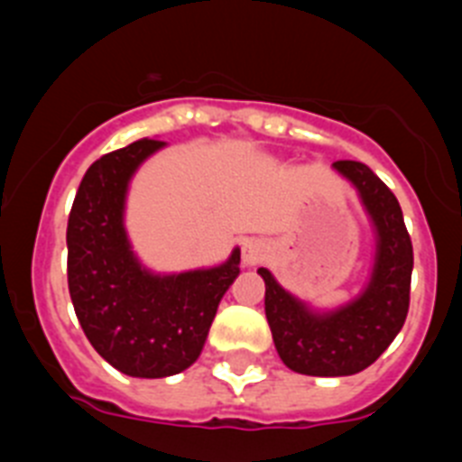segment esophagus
<instances>
[{
	"instance_id": "obj_1",
	"label": "esophagus",
	"mask_w": 462,
	"mask_h": 462,
	"mask_svg": "<svg viewBox=\"0 0 462 462\" xmlns=\"http://www.w3.org/2000/svg\"><path fill=\"white\" fill-rule=\"evenodd\" d=\"M264 255H266V245L257 239L245 241L244 248H241V260H244L245 266L260 264V262L264 260Z\"/></svg>"
}]
</instances>
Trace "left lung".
<instances>
[{
	"instance_id": "1",
	"label": "left lung",
	"mask_w": 462,
	"mask_h": 462,
	"mask_svg": "<svg viewBox=\"0 0 462 462\" xmlns=\"http://www.w3.org/2000/svg\"><path fill=\"white\" fill-rule=\"evenodd\" d=\"M356 189L374 232V262L360 291L335 308H317L287 291L269 269L264 312L280 360L305 376H351L367 369L399 335L411 305L412 244L399 200L369 166L335 162Z\"/></svg>"
}]
</instances>
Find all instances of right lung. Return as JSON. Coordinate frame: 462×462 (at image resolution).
I'll use <instances>...</instances> for the list:
<instances>
[{
    "label": "right lung",
    "instance_id": "right-lung-1",
    "mask_svg": "<svg viewBox=\"0 0 462 462\" xmlns=\"http://www.w3.org/2000/svg\"><path fill=\"white\" fill-rule=\"evenodd\" d=\"M166 141L141 139L86 171L68 218V290L86 337L111 367L166 378L198 360L241 251L217 266L157 273L134 253L125 227L129 182Z\"/></svg>",
    "mask_w": 462,
    "mask_h": 462
}]
</instances>
